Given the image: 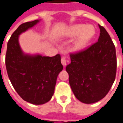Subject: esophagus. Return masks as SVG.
<instances>
[{"label": "esophagus", "mask_w": 123, "mask_h": 123, "mask_svg": "<svg viewBox=\"0 0 123 123\" xmlns=\"http://www.w3.org/2000/svg\"><path fill=\"white\" fill-rule=\"evenodd\" d=\"M61 62L62 65L65 67L66 65H67V59H66V57H62L61 58Z\"/></svg>", "instance_id": "esophagus-1"}]
</instances>
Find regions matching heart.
Instances as JSON below:
<instances>
[{
  "instance_id": "heart-1",
  "label": "heart",
  "mask_w": 123,
  "mask_h": 123,
  "mask_svg": "<svg viewBox=\"0 0 123 123\" xmlns=\"http://www.w3.org/2000/svg\"><path fill=\"white\" fill-rule=\"evenodd\" d=\"M95 35V30L92 26L85 25H74L67 30L66 35L68 37H75L73 43V49L76 51L85 49Z\"/></svg>"
}]
</instances>
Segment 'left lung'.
Returning a JSON list of instances; mask_svg holds the SVG:
<instances>
[{
	"instance_id": "left-lung-1",
	"label": "left lung",
	"mask_w": 123,
	"mask_h": 123,
	"mask_svg": "<svg viewBox=\"0 0 123 123\" xmlns=\"http://www.w3.org/2000/svg\"><path fill=\"white\" fill-rule=\"evenodd\" d=\"M98 26L97 42L85 50L70 54V63L66 67L71 89L83 103H94L103 98L115 80V47L105 29Z\"/></svg>"
}]
</instances>
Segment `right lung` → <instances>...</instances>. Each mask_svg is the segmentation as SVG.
<instances>
[{
    "mask_svg": "<svg viewBox=\"0 0 123 123\" xmlns=\"http://www.w3.org/2000/svg\"><path fill=\"white\" fill-rule=\"evenodd\" d=\"M40 20L23 23L14 32L7 44L5 64L14 88L23 100L33 105L49 102L55 91L56 79L63 66L61 55L43 56L23 53L18 37Z\"/></svg>",
    "mask_w": 123,
    "mask_h": 123,
    "instance_id": "1",
    "label": "right lung"
}]
</instances>
